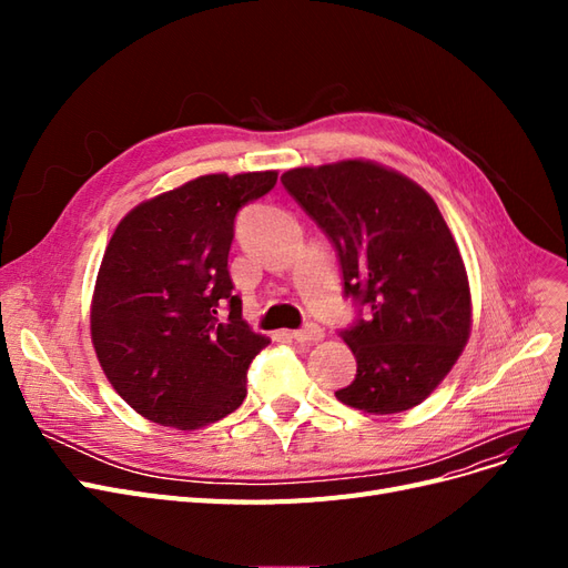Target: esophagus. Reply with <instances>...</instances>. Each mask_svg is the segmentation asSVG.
Here are the masks:
<instances>
[{
    "mask_svg": "<svg viewBox=\"0 0 568 568\" xmlns=\"http://www.w3.org/2000/svg\"><path fill=\"white\" fill-rule=\"evenodd\" d=\"M291 338H296L301 343H317L324 338V329L320 324H305L303 329H296L294 334H291Z\"/></svg>",
    "mask_w": 568,
    "mask_h": 568,
    "instance_id": "obj_1",
    "label": "esophagus"
}]
</instances>
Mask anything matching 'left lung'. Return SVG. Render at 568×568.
I'll return each mask as SVG.
<instances>
[{
    "instance_id": "left-lung-1",
    "label": "left lung",
    "mask_w": 568,
    "mask_h": 568,
    "mask_svg": "<svg viewBox=\"0 0 568 568\" xmlns=\"http://www.w3.org/2000/svg\"><path fill=\"white\" fill-rule=\"evenodd\" d=\"M282 182L334 244L343 294L369 311L341 332L357 374L336 398L369 415L419 405L471 332L467 270L436 201L372 161L294 168Z\"/></svg>"
}]
</instances>
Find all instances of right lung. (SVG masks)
Here are the masks:
<instances>
[{"instance_id": "right-lung-1", "label": "right lung", "mask_w": 568, "mask_h": 568, "mask_svg": "<svg viewBox=\"0 0 568 568\" xmlns=\"http://www.w3.org/2000/svg\"><path fill=\"white\" fill-rule=\"evenodd\" d=\"M274 184V170L201 175L118 222L97 274L92 343L111 386L149 422L192 432L244 403L246 369L270 338L244 322L227 257L236 213Z\"/></svg>"}]
</instances>
